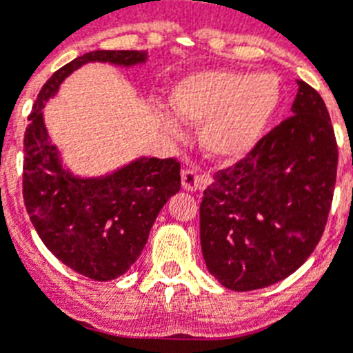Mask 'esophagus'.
I'll return each mask as SVG.
<instances>
[{
    "label": "esophagus",
    "instance_id": "esophagus-1",
    "mask_svg": "<svg viewBox=\"0 0 353 353\" xmlns=\"http://www.w3.org/2000/svg\"><path fill=\"white\" fill-rule=\"evenodd\" d=\"M208 185V179L203 176V174H199L198 171L194 170H183L182 171V187L185 191H201L205 187Z\"/></svg>",
    "mask_w": 353,
    "mask_h": 353
}]
</instances>
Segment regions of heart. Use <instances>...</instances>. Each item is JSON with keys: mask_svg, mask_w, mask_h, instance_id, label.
Here are the masks:
<instances>
[{"mask_svg": "<svg viewBox=\"0 0 353 353\" xmlns=\"http://www.w3.org/2000/svg\"><path fill=\"white\" fill-rule=\"evenodd\" d=\"M281 102L279 79L272 74L242 70H199L176 81L170 105L180 120L199 125L205 154L235 161L249 154L263 136ZM161 123L180 134L179 121L162 113Z\"/></svg>", "mask_w": 353, "mask_h": 353, "instance_id": "b5f03b06", "label": "heart"}]
</instances>
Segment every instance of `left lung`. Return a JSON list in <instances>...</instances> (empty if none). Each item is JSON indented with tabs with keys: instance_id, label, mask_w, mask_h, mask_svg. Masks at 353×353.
Instances as JSON below:
<instances>
[{
	"instance_id": "left-lung-1",
	"label": "left lung",
	"mask_w": 353,
	"mask_h": 353,
	"mask_svg": "<svg viewBox=\"0 0 353 353\" xmlns=\"http://www.w3.org/2000/svg\"><path fill=\"white\" fill-rule=\"evenodd\" d=\"M292 117L251 154L214 174L199 205L205 263L228 290L283 281L322 239L338 171V145L325 102L297 81Z\"/></svg>"
}]
</instances>
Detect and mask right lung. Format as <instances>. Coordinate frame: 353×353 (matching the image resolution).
Here are the masks:
<instances>
[{
    "label": "right lung",
    "mask_w": 353,
    "mask_h": 353,
    "mask_svg": "<svg viewBox=\"0 0 353 353\" xmlns=\"http://www.w3.org/2000/svg\"><path fill=\"white\" fill-rule=\"evenodd\" d=\"M146 51H92L54 72L42 86L24 132L23 196L31 224L61 263L95 281L130 269L168 199L180 191L174 159L138 157L99 176H81L49 136L43 108L61 83L86 63L132 68Z\"/></svg>",
    "instance_id": "obj_1"
}]
</instances>
